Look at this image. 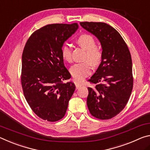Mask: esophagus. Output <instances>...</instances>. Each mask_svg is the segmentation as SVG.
<instances>
[{
  "label": "esophagus",
  "instance_id": "1",
  "mask_svg": "<svg viewBox=\"0 0 150 150\" xmlns=\"http://www.w3.org/2000/svg\"><path fill=\"white\" fill-rule=\"evenodd\" d=\"M75 85H76V89H78V88H80L81 86H82V84H80L76 82L75 83Z\"/></svg>",
  "mask_w": 150,
  "mask_h": 150
}]
</instances>
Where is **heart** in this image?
<instances>
[{
  "label": "heart",
  "mask_w": 150,
  "mask_h": 150,
  "mask_svg": "<svg viewBox=\"0 0 150 150\" xmlns=\"http://www.w3.org/2000/svg\"><path fill=\"white\" fill-rule=\"evenodd\" d=\"M77 43L86 50L84 62L76 64L70 68V74L76 82H81L88 76L92 71V65L97 66L100 64L103 54L99 48L96 47V41L92 35L82 34L78 38ZM62 56L68 62H72V48L69 45H64L62 48Z\"/></svg>",
  "instance_id": "heart-1"
}]
</instances>
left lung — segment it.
<instances>
[{"instance_id":"1","label":"left lung","mask_w":150,"mask_h":150,"mask_svg":"<svg viewBox=\"0 0 150 150\" xmlns=\"http://www.w3.org/2000/svg\"><path fill=\"white\" fill-rule=\"evenodd\" d=\"M80 25L99 39L103 58L96 72L88 80L87 105L95 117L109 120L126 106L133 89L131 54L116 29L104 23L82 22Z\"/></svg>"}]
</instances>
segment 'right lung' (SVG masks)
Instances as JSON below:
<instances>
[{
  "mask_svg": "<svg viewBox=\"0 0 150 150\" xmlns=\"http://www.w3.org/2000/svg\"><path fill=\"white\" fill-rule=\"evenodd\" d=\"M78 25L51 24L31 34L22 55L21 84L27 103L36 116L48 122L64 116L75 85L62 56L64 41Z\"/></svg>",
  "mask_w": 150,
  "mask_h": 150,
  "instance_id": "1",
  "label": "right lung"
}]
</instances>
